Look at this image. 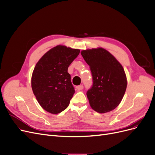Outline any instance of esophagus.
<instances>
[{"instance_id":"1","label":"esophagus","mask_w":155,"mask_h":155,"mask_svg":"<svg viewBox=\"0 0 155 155\" xmlns=\"http://www.w3.org/2000/svg\"><path fill=\"white\" fill-rule=\"evenodd\" d=\"M76 88H77V90H78V91H81V90H82V89L83 88V85L76 86Z\"/></svg>"}]
</instances>
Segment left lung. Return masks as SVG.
I'll return each mask as SVG.
<instances>
[{
	"label": "left lung",
	"instance_id": "1",
	"mask_svg": "<svg viewBox=\"0 0 155 155\" xmlns=\"http://www.w3.org/2000/svg\"><path fill=\"white\" fill-rule=\"evenodd\" d=\"M81 54L92 76V86L87 92L92 109L99 113L114 110L120 104L127 85L123 67L104 48L87 49Z\"/></svg>",
	"mask_w": 155,
	"mask_h": 155
}]
</instances>
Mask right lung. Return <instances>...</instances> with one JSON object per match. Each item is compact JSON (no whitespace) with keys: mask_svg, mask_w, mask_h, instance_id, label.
Masks as SVG:
<instances>
[{"mask_svg":"<svg viewBox=\"0 0 155 155\" xmlns=\"http://www.w3.org/2000/svg\"><path fill=\"white\" fill-rule=\"evenodd\" d=\"M79 49L58 45L43 55L32 73L31 88L43 109L58 114L66 109L75 92L68 68Z\"/></svg>","mask_w":155,"mask_h":155,"instance_id":"obj_1","label":"right lung"}]
</instances>
